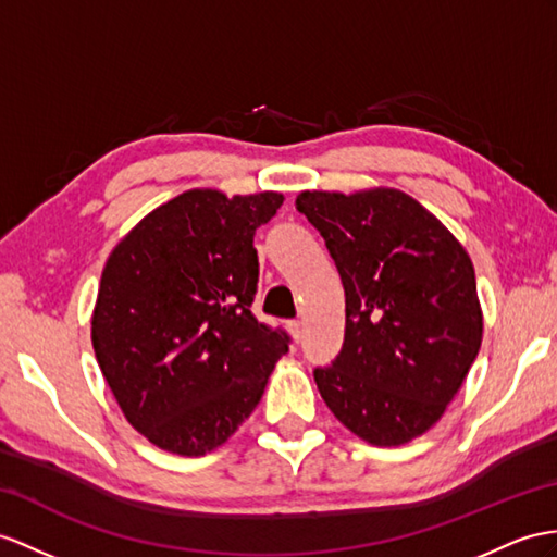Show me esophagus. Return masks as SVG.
<instances>
[{
	"label": "esophagus",
	"instance_id": "esophagus-1",
	"mask_svg": "<svg viewBox=\"0 0 557 557\" xmlns=\"http://www.w3.org/2000/svg\"><path fill=\"white\" fill-rule=\"evenodd\" d=\"M288 331H290L295 343L302 341V323L300 321H288Z\"/></svg>",
	"mask_w": 557,
	"mask_h": 557
}]
</instances>
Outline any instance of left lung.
I'll return each mask as SVG.
<instances>
[{
    "label": "left lung",
    "instance_id": "1",
    "mask_svg": "<svg viewBox=\"0 0 557 557\" xmlns=\"http://www.w3.org/2000/svg\"><path fill=\"white\" fill-rule=\"evenodd\" d=\"M345 288V343L314 381L325 406L373 446H401L437 423L482 345L470 255L399 188L302 191Z\"/></svg>",
    "mask_w": 557,
    "mask_h": 557
}]
</instances>
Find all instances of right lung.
<instances>
[{
  "label": "right lung",
  "mask_w": 557,
  "mask_h": 557,
  "mask_svg": "<svg viewBox=\"0 0 557 557\" xmlns=\"http://www.w3.org/2000/svg\"><path fill=\"white\" fill-rule=\"evenodd\" d=\"M283 206L262 191L191 188L162 202L108 255L91 345L127 423L176 456H206L255 406L288 335L252 314L257 226Z\"/></svg>",
  "instance_id": "1"
}]
</instances>
